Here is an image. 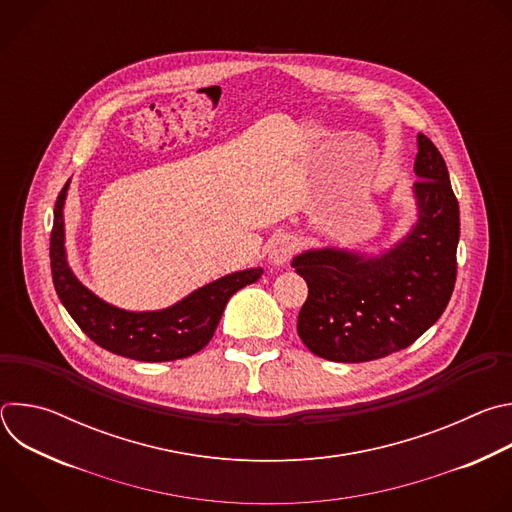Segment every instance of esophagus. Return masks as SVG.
Masks as SVG:
<instances>
[{
  "label": "esophagus",
  "instance_id": "34e87169",
  "mask_svg": "<svg viewBox=\"0 0 512 512\" xmlns=\"http://www.w3.org/2000/svg\"><path fill=\"white\" fill-rule=\"evenodd\" d=\"M298 251V239L291 235H277L271 243H269V261L273 265H283L285 261H289L294 257V253Z\"/></svg>",
  "mask_w": 512,
  "mask_h": 512
}]
</instances>
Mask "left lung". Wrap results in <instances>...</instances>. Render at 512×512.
Here are the masks:
<instances>
[{
  "instance_id": "obj_1",
  "label": "left lung",
  "mask_w": 512,
  "mask_h": 512,
  "mask_svg": "<svg viewBox=\"0 0 512 512\" xmlns=\"http://www.w3.org/2000/svg\"><path fill=\"white\" fill-rule=\"evenodd\" d=\"M417 225L381 257L320 249L294 259L308 283L298 334L334 362H369L411 346L444 314L458 273L460 208L446 162L419 133Z\"/></svg>"
}]
</instances>
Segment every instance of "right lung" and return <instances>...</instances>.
I'll use <instances>...</instances> for the list:
<instances>
[{
  "instance_id": "obj_1",
  "label": "right lung",
  "mask_w": 512,
  "mask_h": 512,
  "mask_svg": "<svg viewBox=\"0 0 512 512\" xmlns=\"http://www.w3.org/2000/svg\"><path fill=\"white\" fill-rule=\"evenodd\" d=\"M68 182L60 190L54 204V223L50 233V269L54 289L79 324V328L101 348L141 362H164L186 358L202 350L221 316L229 298L241 287L255 283L263 269L237 271L216 279L172 308L158 312H125L105 304L75 277L64 253V221L62 206Z\"/></svg>"
}]
</instances>
